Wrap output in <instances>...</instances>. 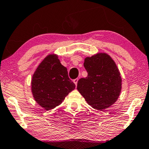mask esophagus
Returning a JSON list of instances; mask_svg holds the SVG:
<instances>
[{
	"mask_svg": "<svg viewBox=\"0 0 149 149\" xmlns=\"http://www.w3.org/2000/svg\"><path fill=\"white\" fill-rule=\"evenodd\" d=\"M77 81H78V78H76L74 79V83L75 84V86H77Z\"/></svg>",
	"mask_w": 149,
	"mask_h": 149,
	"instance_id": "34e87169",
	"label": "esophagus"
}]
</instances>
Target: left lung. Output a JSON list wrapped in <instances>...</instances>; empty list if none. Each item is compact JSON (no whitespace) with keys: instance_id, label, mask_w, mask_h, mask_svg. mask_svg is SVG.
<instances>
[{"instance_id":"left-lung-1","label":"left lung","mask_w":149,"mask_h":149,"mask_svg":"<svg viewBox=\"0 0 149 149\" xmlns=\"http://www.w3.org/2000/svg\"><path fill=\"white\" fill-rule=\"evenodd\" d=\"M87 77L77 82V89L89 105L103 111L117 100L121 91V77L113 59L98 53L85 59Z\"/></svg>"}]
</instances>
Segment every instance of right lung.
Returning a JSON list of instances; mask_svg holds the SVG:
<instances>
[{"label":"right lung","instance_id":"right-lung-1","mask_svg":"<svg viewBox=\"0 0 149 149\" xmlns=\"http://www.w3.org/2000/svg\"><path fill=\"white\" fill-rule=\"evenodd\" d=\"M31 86L34 100L46 110L61 104L75 87L68 77L67 68L55 54H49L40 63L32 76Z\"/></svg>","mask_w":149,"mask_h":149}]
</instances>
